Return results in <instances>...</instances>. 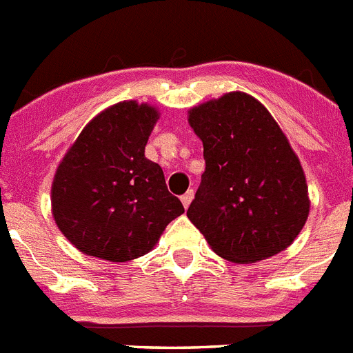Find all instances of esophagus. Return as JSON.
I'll return each instance as SVG.
<instances>
[{
  "label": "esophagus",
  "instance_id": "1",
  "mask_svg": "<svg viewBox=\"0 0 353 353\" xmlns=\"http://www.w3.org/2000/svg\"><path fill=\"white\" fill-rule=\"evenodd\" d=\"M192 201H194V190H188L186 194L181 195V202H183V206L188 208L190 204H192Z\"/></svg>",
  "mask_w": 353,
  "mask_h": 353
}]
</instances>
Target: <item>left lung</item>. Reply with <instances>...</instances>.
I'll return each mask as SVG.
<instances>
[{"mask_svg": "<svg viewBox=\"0 0 353 353\" xmlns=\"http://www.w3.org/2000/svg\"><path fill=\"white\" fill-rule=\"evenodd\" d=\"M206 170L190 222L232 263H256L293 243L309 214L299 158L268 110L231 92L190 110Z\"/></svg>", "mask_w": 353, "mask_h": 353, "instance_id": "8db88e82", "label": "left lung"}]
</instances>
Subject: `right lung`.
Wrapping results in <instances>:
<instances>
[{"label": "right lung", "mask_w": 353, "mask_h": 353, "mask_svg": "<svg viewBox=\"0 0 353 353\" xmlns=\"http://www.w3.org/2000/svg\"><path fill=\"white\" fill-rule=\"evenodd\" d=\"M158 117L149 104H113L88 122L62 159L51 188L53 216L81 252L130 261L185 213L161 167L143 154Z\"/></svg>", "instance_id": "obj_1"}]
</instances>
